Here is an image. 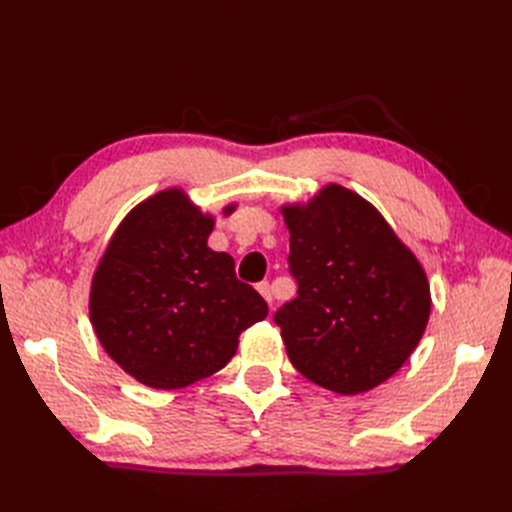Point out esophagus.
Wrapping results in <instances>:
<instances>
[{"mask_svg": "<svg viewBox=\"0 0 512 512\" xmlns=\"http://www.w3.org/2000/svg\"><path fill=\"white\" fill-rule=\"evenodd\" d=\"M256 290L260 292V297L265 299L267 303H269V307L273 305V292H271V286H269V282H260L258 286H256Z\"/></svg>", "mask_w": 512, "mask_h": 512, "instance_id": "1", "label": "esophagus"}]
</instances>
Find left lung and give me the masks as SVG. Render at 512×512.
<instances>
[{
    "label": "left lung",
    "instance_id": "1",
    "mask_svg": "<svg viewBox=\"0 0 512 512\" xmlns=\"http://www.w3.org/2000/svg\"><path fill=\"white\" fill-rule=\"evenodd\" d=\"M297 299L275 312L301 376L359 395L397 374L425 333L431 292L410 247L363 196L329 183L282 205Z\"/></svg>",
    "mask_w": 512,
    "mask_h": 512
}]
</instances>
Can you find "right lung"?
Instances as JSON below:
<instances>
[{"instance_id": "1", "label": "right lung", "mask_w": 512, "mask_h": 512, "mask_svg": "<svg viewBox=\"0 0 512 512\" xmlns=\"http://www.w3.org/2000/svg\"><path fill=\"white\" fill-rule=\"evenodd\" d=\"M237 209L230 203L224 215ZM215 218L181 188L138 203L91 277L89 320L104 352L149 389L173 391L220 371L269 307L207 245Z\"/></svg>"}]
</instances>
